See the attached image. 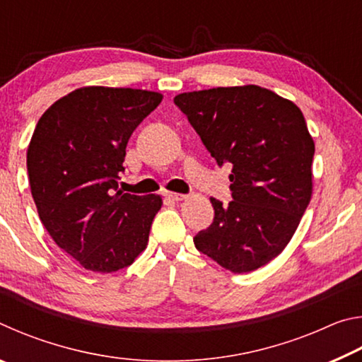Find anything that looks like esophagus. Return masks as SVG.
<instances>
[{
    "instance_id": "obj_1",
    "label": "esophagus",
    "mask_w": 362,
    "mask_h": 362,
    "mask_svg": "<svg viewBox=\"0 0 362 362\" xmlns=\"http://www.w3.org/2000/svg\"><path fill=\"white\" fill-rule=\"evenodd\" d=\"M166 198H169L170 201H183V199H187L188 196L187 194H182V193H170V192H168L166 193Z\"/></svg>"
}]
</instances>
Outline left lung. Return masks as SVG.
Here are the masks:
<instances>
[{"instance_id":"obj_1","label":"left lung","mask_w":362,"mask_h":362,"mask_svg":"<svg viewBox=\"0 0 362 362\" xmlns=\"http://www.w3.org/2000/svg\"><path fill=\"white\" fill-rule=\"evenodd\" d=\"M218 166L230 163L233 201L216 198L194 246L231 273L267 265L292 240L313 194L315 140L302 110L255 84L175 95Z\"/></svg>"}]
</instances>
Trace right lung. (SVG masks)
Returning <instances> with one entry per match:
<instances>
[{"instance_id":"obj_1","label":"right lung","mask_w":362,"mask_h":362,"mask_svg":"<svg viewBox=\"0 0 362 362\" xmlns=\"http://www.w3.org/2000/svg\"><path fill=\"white\" fill-rule=\"evenodd\" d=\"M163 94L84 86L54 102L27 150L30 189L42 225L83 268L113 273L129 267L148 244L159 194L118 189L126 145Z\"/></svg>"}]
</instances>
